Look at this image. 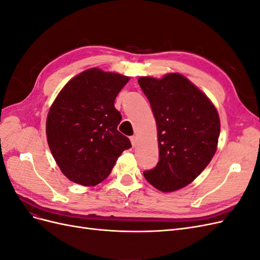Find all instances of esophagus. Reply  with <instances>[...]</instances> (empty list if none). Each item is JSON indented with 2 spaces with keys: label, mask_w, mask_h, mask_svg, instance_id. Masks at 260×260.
I'll return each instance as SVG.
<instances>
[{
  "label": "esophagus",
  "mask_w": 260,
  "mask_h": 260,
  "mask_svg": "<svg viewBox=\"0 0 260 260\" xmlns=\"http://www.w3.org/2000/svg\"><path fill=\"white\" fill-rule=\"evenodd\" d=\"M130 140H131L132 146H133V147H136V146H137V144H138V138L133 136V137H131V138H130Z\"/></svg>",
  "instance_id": "34e87169"
}]
</instances>
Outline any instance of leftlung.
<instances>
[{
  "instance_id": "8db88e82",
  "label": "left lung",
  "mask_w": 260,
  "mask_h": 260,
  "mask_svg": "<svg viewBox=\"0 0 260 260\" xmlns=\"http://www.w3.org/2000/svg\"><path fill=\"white\" fill-rule=\"evenodd\" d=\"M138 81L155 117L159 151L158 164L144 171V178L161 192L178 191L200 176L217 151V108L181 74L140 77Z\"/></svg>"
}]
</instances>
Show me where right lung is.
Masks as SVG:
<instances>
[{"instance_id":"add662e5","label":"right lung","mask_w":260,"mask_h":260,"mask_svg":"<svg viewBox=\"0 0 260 260\" xmlns=\"http://www.w3.org/2000/svg\"><path fill=\"white\" fill-rule=\"evenodd\" d=\"M130 78L90 68L60 90L46 118V139L60 171L70 181L94 186L104 181L118 157L131 147L118 131L115 99Z\"/></svg>"}]
</instances>
